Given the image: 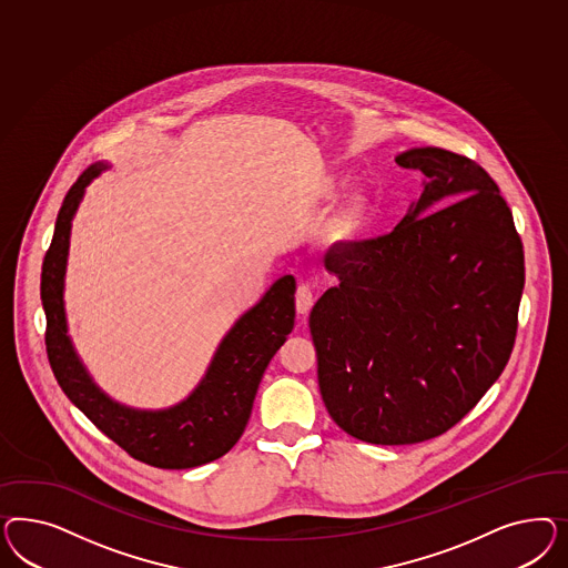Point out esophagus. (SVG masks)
I'll return each instance as SVG.
<instances>
[{
	"label": "esophagus",
	"instance_id": "1",
	"mask_svg": "<svg viewBox=\"0 0 568 568\" xmlns=\"http://www.w3.org/2000/svg\"><path fill=\"white\" fill-rule=\"evenodd\" d=\"M312 304H314L312 287H310L308 283H302V285L297 287V292H295V310H297V314L306 316L308 310L312 308Z\"/></svg>",
	"mask_w": 568,
	"mask_h": 568
}]
</instances>
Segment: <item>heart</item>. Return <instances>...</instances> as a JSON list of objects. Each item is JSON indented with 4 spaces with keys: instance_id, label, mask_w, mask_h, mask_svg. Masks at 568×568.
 <instances>
[{
    "instance_id": "1",
    "label": "heart",
    "mask_w": 568,
    "mask_h": 568,
    "mask_svg": "<svg viewBox=\"0 0 568 568\" xmlns=\"http://www.w3.org/2000/svg\"><path fill=\"white\" fill-rule=\"evenodd\" d=\"M333 191H335V183L328 185V193H333ZM366 210H368V206H366L364 197L349 200L345 204L344 210L339 212V216L335 219V223H333L335 237H349V235H354L358 231L362 221H364V216H366Z\"/></svg>"
}]
</instances>
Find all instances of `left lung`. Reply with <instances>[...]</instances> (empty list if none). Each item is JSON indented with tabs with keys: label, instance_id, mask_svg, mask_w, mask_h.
<instances>
[{
	"label": "left lung",
	"instance_id": "left-lung-1",
	"mask_svg": "<svg viewBox=\"0 0 568 568\" xmlns=\"http://www.w3.org/2000/svg\"><path fill=\"white\" fill-rule=\"evenodd\" d=\"M425 174L389 235L335 243L337 276L310 312L331 418L368 444L408 446L452 429L513 354L525 254L496 181L465 155H396Z\"/></svg>",
	"mask_w": 568,
	"mask_h": 568
}]
</instances>
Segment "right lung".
Masks as SVG:
<instances>
[{
	"label": "right lung",
	"instance_id": "right-lung-1",
	"mask_svg": "<svg viewBox=\"0 0 568 568\" xmlns=\"http://www.w3.org/2000/svg\"><path fill=\"white\" fill-rule=\"evenodd\" d=\"M95 162L70 187L55 219L41 268V302L48 318L45 345L53 375L70 402L135 460L158 468H193L224 456L245 429L260 381L295 321V278L281 276L229 328L190 396L160 410H141L112 399L93 381L69 335L64 278L70 229L87 185L108 171Z\"/></svg>",
	"mask_w": 568,
	"mask_h": 568
}]
</instances>
